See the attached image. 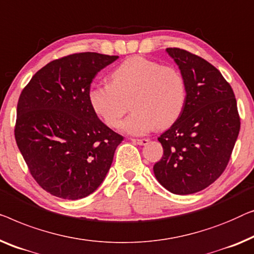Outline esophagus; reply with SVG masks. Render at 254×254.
I'll list each match as a JSON object with an SVG mask.
<instances>
[{
	"mask_svg": "<svg viewBox=\"0 0 254 254\" xmlns=\"http://www.w3.org/2000/svg\"><path fill=\"white\" fill-rule=\"evenodd\" d=\"M130 141L135 143V144H138V145H145V144H148V143H149L148 138H131Z\"/></svg>",
	"mask_w": 254,
	"mask_h": 254,
	"instance_id": "34e87169",
	"label": "esophagus"
}]
</instances>
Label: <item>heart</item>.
Here are the masks:
<instances>
[{
  "instance_id": "heart-1",
  "label": "heart",
  "mask_w": 254,
  "mask_h": 254,
  "mask_svg": "<svg viewBox=\"0 0 254 254\" xmlns=\"http://www.w3.org/2000/svg\"><path fill=\"white\" fill-rule=\"evenodd\" d=\"M131 96L134 112L120 125L124 133L144 135L156 126L168 127L185 106V78L175 67L134 56L113 71L112 82L95 83L88 91L94 112L110 127L118 126L127 112L126 100Z\"/></svg>"
}]
</instances>
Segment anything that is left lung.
I'll return each instance as SVG.
<instances>
[{
    "instance_id": "1",
    "label": "left lung",
    "mask_w": 254,
    "mask_h": 254,
    "mask_svg": "<svg viewBox=\"0 0 254 254\" xmlns=\"http://www.w3.org/2000/svg\"><path fill=\"white\" fill-rule=\"evenodd\" d=\"M187 87L181 115L158 137L163 158L153 173L164 188L190 194L212 185L229 163L241 128L230 84L207 61L180 48H167Z\"/></svg>"
}]
</instances>
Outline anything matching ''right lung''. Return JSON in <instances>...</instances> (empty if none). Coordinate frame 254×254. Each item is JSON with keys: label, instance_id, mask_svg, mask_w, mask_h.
Masks as SVG:
<instances>
[{"label": "right lung", "instance_id": "1", "mask_svg": "<svg viewBox=\"0 0 254 254\" xmlns=\"http://www.w3.org/2000/svg\"><path fill=\"white\" fill-rule=\"evenodd\" d=\"M118 58L68 55L39 69L21 91L14 137L29 173L53 196H89L111 167L124 137L98 119L88 91L97 73Z\"/></svg>", "mask_w": 254, "mask_h": 254}]
</instances>
